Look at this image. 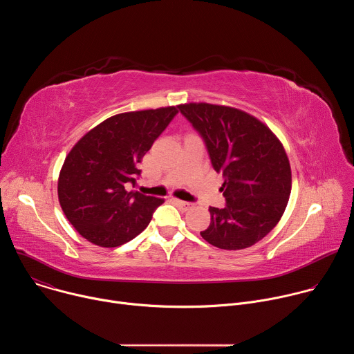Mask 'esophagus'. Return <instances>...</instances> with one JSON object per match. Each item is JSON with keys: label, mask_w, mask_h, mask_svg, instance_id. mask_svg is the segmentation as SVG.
I'll list each match as a JSON object with an SVG mask.
<instances>
[{"label": "esophagus", "mask_w": 354, "mask_h": 354, "mask_svg": "<svg viewBox=\"0 0 354 354\" xmlns=\"http://www.w3.org/2000/svg\"><path fill=\"white\" fill-rule=\"evenodd\" d=\"M175 203L182 209V210H185V212H187V210H192L193 209V203H189V201H183V200H178V198H175Z\"/></svg>", "instance_id": "1"}]
</instances>
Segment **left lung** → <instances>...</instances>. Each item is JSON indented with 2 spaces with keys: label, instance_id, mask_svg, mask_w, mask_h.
Returning a JSON list of instances; mask_svg holds the SVG:
<instances>
[{
  "label": "left lung",
  "instance_id": "obj_1",
  "mask_svg": "<svg viewBox=\"0 0 354 354\" xmlns=\"http://www.w3.org/2000/svg\"><path fill=\"white\" fill-rule=\"evenodd\" d=\"M178 109L224 176L225 207L209 209L210 225L200 235L220 249L252 246L276 227L288 203L291 168L283 144L266 124L235 108L185 104Z\"/></svg>",
  "mask_w": 354,
  "mask_h": 354
}]
</instances>
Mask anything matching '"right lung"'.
Returning <instances> with one entry per match:
<instances>
[{
    "label": "right lung",
    "instance_id": "obj_1",
    "mask_svg": "<svg viewBox=\"0 0 354 354\" xmlns=\"http://www.w3.org/2000/svg\"><path fill=\"white\" fill-rule=\"evenodd\" d=\"M178 106L115 115L89 130L68 153L59 176L60 206L89 242L116 248L149 224L164 198L130 190L147 151Z\"/></svg>",
    "mask_w": 354,
    "mask_h": 354
}]
</instances>
